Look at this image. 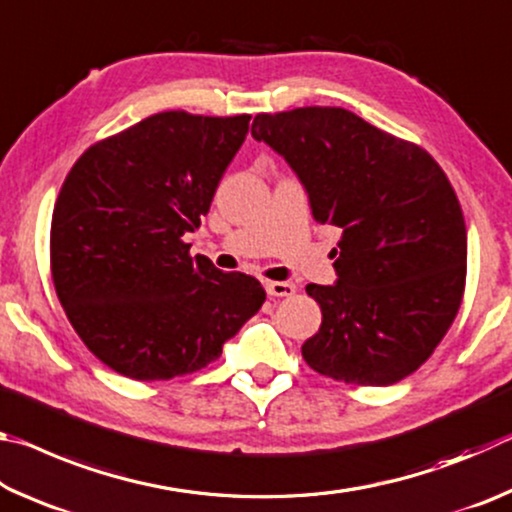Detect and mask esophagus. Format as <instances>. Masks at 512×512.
<instances>
[{"mask_svg": "<svg viewBox=\"0 0 512 512\" xmlns=\"http://www.w3.org/2000/svg\"><path fill=\"white\" fill-rule=\"evenodd\" d=\"M266 293L271 298H284V296H293L296 293V287L291 282H266Z\"/></svg>", "mask_w": 512, "mask_h": 512, "instance_id": "obj_1", "label": "esophagus"}]
</instances>
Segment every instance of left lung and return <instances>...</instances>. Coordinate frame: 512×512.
Instances as JSON below:
<instances>
[{"label":"left lung","mask_w":512,"mask_h":512,"mask_svg":"<svg viewBox=\"0 0 512 512\" xmlns=\"http://www.w3.org/2000/svg\"><path fill=\"white\" fill-rule=\"evenodd\" d=\"M318 223L341 228L334 287L307 284L323 323L302 345L320 375L391 386L427 361L461 307L467 230L445 171L418 144L345 108L257 115Z\"/></svg>","instance_id":"left-lung-1"}]
</instances>
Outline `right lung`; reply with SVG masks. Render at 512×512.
Segmentation results:
<instances>
[{
    "instance_id": "add662e5",
    "label": "right lung",
    "mask_w": 512,
    "mask_h": 512,
    "mask_svg": "<svg viewBox=\"0 0 512 512\" xmlns=\"http://www.w3.org/2000/svg\"><path fill=\"white\" fill-rule=\"evenodd\" d=\"M250 115L158 112L92 144L51 216V277L99 361L137 381L189 375L221 357L264 305L255 277L189 255Z\"/></svg>"
}]
</instances>
